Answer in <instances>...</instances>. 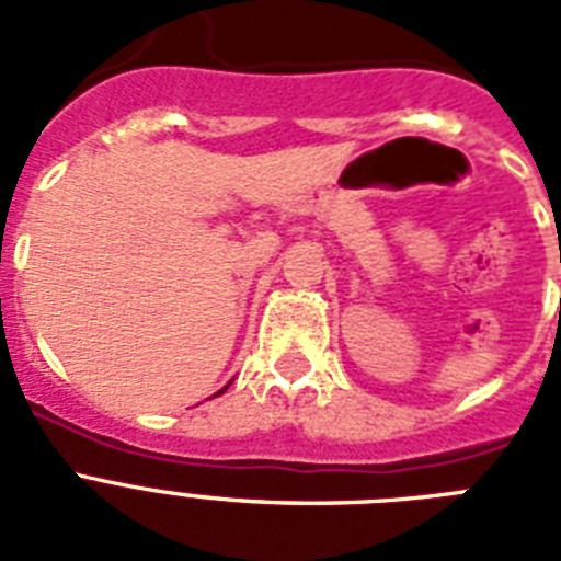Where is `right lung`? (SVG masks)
I'll return each instance as SVG.
<instances>
[{"label":"right lung","instance_id":"obj_1","mask_svg":"<svg viewBox=\"0 0 561 561\" xmlns=\"http://www.w3.org/2000/svg\"><path fill=\"white\" fill-rule=\"evenodd\" d=\"M227 387H229V383H227ZM227 387H224V390H227ZM224 390H218V392H215V396H220V392H224Z\"/></svg>","mask_w":561,"mask_h":561}]
</instances>
